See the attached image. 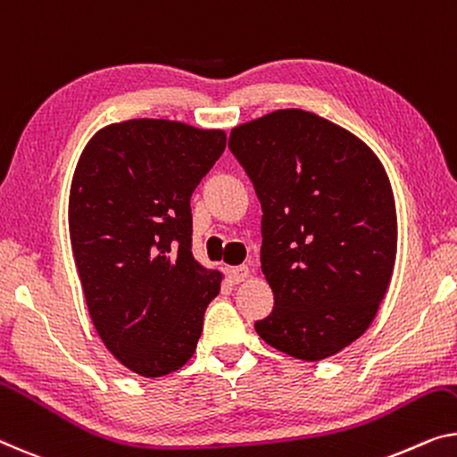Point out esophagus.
I'll list each match as a JSON object with an SVG mask.
<instances>
[{
	"instance_id": "34e87169",
	"label": "esophagus",
	"mask_w": 457,
	"mask_h": 457,
	"mask_svg": "<svg viewBox=\"0 0 457 457\" xmlns=\"http://www.w3.org/2000/svg\"><path fill=\"white\" fill-rule=\"evenodd\" d=\"M228 277H229L231 283H242L250 277V269L246 267V264H240V267H229Z\"/></svg>"
}]
</instances>
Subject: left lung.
<instances>
[{"instance_id":"obj_1","label":"left lung","mask_w":457,"mask_h":457,"mask_svg":"<svg viewBox=\"0 0 457 457\" xmlns=\"http://www.w3.org/2000/svg\"><path fill=\"white\" fill-rule=\"evenodd\" d=\"M262 207L261 264L275 308L254 328L302 361L370 328L398 250L394 190L376 152L328 119L285 108L231 129Z\"/></svg>"}]
</instances>
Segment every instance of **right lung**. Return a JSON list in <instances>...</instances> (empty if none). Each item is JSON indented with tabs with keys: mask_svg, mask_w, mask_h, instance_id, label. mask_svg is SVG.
Returning a JSON list of instances; mask_svg holds the SVG:
<instances>
[{
	"mask_svg": "<svg viewBox=\"0 0 457 457\" xmlns=\"http://www.w3.org/2000/svg\"><path fill=\"white\" fill-rule=\"evenodd\" d=\"M226 131L131 119L92 135L73 170L70 240L92 324L111 355L162 378L195 355L223 275L190 250V195Z\"/></svg>",
	"mask_w": 457,
	"mask_h": 457,
	"instance_id": "obj_1",
	"label": "right lung"
}]
</instances>
